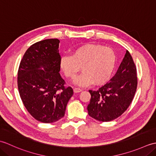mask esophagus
I'll return each mask as SVG.
<instances>
[{
	"mask_svg": "<svg viewBox=\"0 0 156 156\" xmlns=\"http://www.w3.org/2000/svg\"><path fill=\"white\" fill-rule=\"evenodd\" d=\"M82 90L80 88H74V92H75V93H79V92H82Z\"/></svg>",
	"mask_w": 156,
	"mask_h": 156,
	"instance_id": "1",
	"label": "esophagus"
}]
</instances>
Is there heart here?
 Returning <instances> with one entry per match:
<instances>
[{
    "mask_svg": "<svg viewBox=\"0 0 156 156\" xmlns=\"http://www.w3.org/2000/svg\"><path fill=\"white\" fill-rule=\"evenodd\" d=\"M116 61L117 56L111 48L87 44L75 49L72 55H63L59 64L69 78H74L82 67L83 72L74 82L79 87H86L93 82L100 85L107 82L113 72Z\"/></svg>",
    "mask_w": 156,
    "mask_h": 156,
    "instance_id": "obj_1",
    "label": "heart"
}]
</instances>
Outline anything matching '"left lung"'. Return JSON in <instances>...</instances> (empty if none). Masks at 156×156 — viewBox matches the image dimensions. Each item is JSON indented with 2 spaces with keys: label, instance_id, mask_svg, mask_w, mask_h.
Returning a JSON list of instances; mask_svg holds the SVG:
<instances>
[{
  "label": "left lung",
  "instance_id": "8db88e82",
  "mask_svg": "<svg viewBox=\"0 0 156 156\" xmlns=\"http://www.w3.org/2000/svg\"><path fill=\"white\" fill-rule=\"evenodd\" d=\"M137 69L127 50L115 75L97 91L90 90L87 107L91 117L102 122L114 120L127 110L137 89Z\"/></svg>",
  "mask_w": 156,
  "mask_h": 156
}]
</instances>
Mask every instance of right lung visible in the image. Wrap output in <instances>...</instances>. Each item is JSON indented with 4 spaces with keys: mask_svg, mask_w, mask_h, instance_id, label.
Instances as JSON below:
<instances>
[{
    "mask_svg": "<svg viewBox=\"0 0 156 156\" xmlns=\"http://www.w3.org/2000/svg\"><path fill=\"white\" fill-rule=\"evenodd\" d=\"M59 40L48 39L29 47L20 63L17 84L20 97L33 117L45 123L62 119L72 88L65 87L60 74Z\"/></svg>",
    "mask_w": 156,
    "mask_h": 156,
    "instance_id": "add662e5",
    "label": "right lung"
}]
</instances>
